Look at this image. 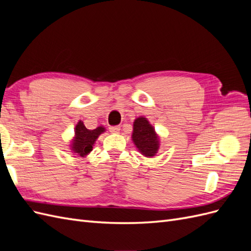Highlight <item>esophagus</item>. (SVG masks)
<instances>
[{
  "label": "esophagus",
  "mask_w": 251,
  "mask_h": 251,
  "mask_svg": "<svg viewBox=\"0 0 251 251\" xmlns=\"http://www.w3.org/2000/svg\"><path fill=\"white\" fill-rule=\"evenodd\" d=\"M109 130H110V132L113 133V134H117V133H119V131H120V126H110Z\"/></svg>",
  "instance_id": "esophagus-1"
}]
</instances>
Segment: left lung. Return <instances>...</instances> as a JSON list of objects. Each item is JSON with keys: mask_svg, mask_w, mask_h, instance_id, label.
<instances>
[{"mask_svg": "<svg viewBox=\"0 0 251 251\" xmlns=\"http://www.w3.org/2000/svg\"><path fill=\"white\" fill-rule=\"evenodd\" d=\"M132 140L139 153L147 158L156 156L160 148V138L148 118L140 116L134 120Z\"/></svg>", "mask_w": 251, "mask_h": 251, "instance_id": "obj_1", "label": "left lung"}]
</instances>
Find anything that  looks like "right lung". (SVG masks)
Returning a JSON list of instances; mask_svg holds the SVG:
<instances>
[{
    "mask_svg": "<svg viewBox=\"0 0 251 251\" xmlns=\"http://www.w3.org/2000/svg\"><path fill=\"white\" fill-rule=\"evenodd\" d=\"M104 132L105 127L102 126H97L94 130H88L82 121L79 120L74 127V137L70 140L69 148L71 153L86 158L92 151L97 138Z\"/></svg>",
    "mask_w": 251,
    "mask_h": 251,
    "instance_id": "1",
    "label": "right lung"
}]
</instances>
